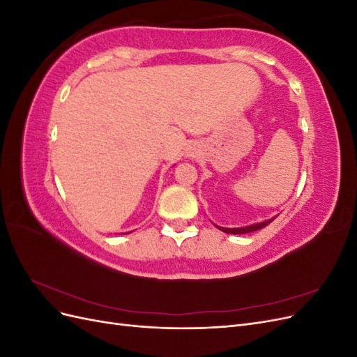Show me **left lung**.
<instances>
[{
    "mask_svg": "<svg viewBox=\"0 0 357 357\" xmlns=\"http://www.w3.org/2000/svg\"><path fill=\"white\" fill-rule=\"evenodd\" d=\"M274 219H269V220H265V222H261V223H255V225H250V226H244V228H222V226H218V228L226 234H248V232H255L257 229H262L265 228L266 225L271 223Z\"/></svg>",
    "mask_w": 357,
    "mask_h": 357,
    "instance_id": "8db88e82",
    "label": "left lung"
}]
</instances>
